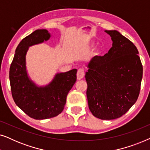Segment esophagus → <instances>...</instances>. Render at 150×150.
Masks as SVG:
<instances>
[{
    "label": "esophagus",
    "instance_id": "1",
    "mask_svg": "<svg viewBox=\"0 0 150 150\" xmlns=\"http://www.w3.org/2000/svg\"><path fill=\"white\" fill-rule=\"evenodd\" d=\"M85 76V71L83 69L80 68L78 69L77 71V79L78 80H81Z\"/></svg>",
    "mask_w": 150,
    "mask_h": 150
}]
</instances>
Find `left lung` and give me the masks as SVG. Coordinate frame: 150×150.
<instances>
[{"instance_id": "obj_1", "label": "left lung", "mask_w": 150, "mask_h": 150, "mask_svg": "<svg viewBox=\"0 0 150 150\" xmlns=\"http://www.w3.org/2000/svg\"><path fill=\"white\" fill-rule=\"evenodd\" d=\"M112 46L104 56L94 57L85 74L90 111L103 120L124 115L138 99L143 65L134 44L117 30H105Z\"/></svg>"}]
</instances>
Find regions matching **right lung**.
Wrapping results in <instances>:
<instances>
[{"instance_id":"add662e5","label":"right lung","mask_w":150,"mask_h":150,"mask_svg":"<svg viewBox=\"0 0 150 150\" xmlns=\"http://www.w3.org/2000/svg\"><path fill=\"white\" fill-rule=\"evenodd\" d=\"M50 35L46 29L35 30L18 44L9 69L13 99L18 107L35 120H46L59 115L64 108L67 93L76 81L77 69L55 76L46 87H38L28 79L26 54L28 47L47 41Z\"/></svg>"}]
</instances>
